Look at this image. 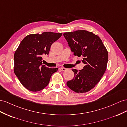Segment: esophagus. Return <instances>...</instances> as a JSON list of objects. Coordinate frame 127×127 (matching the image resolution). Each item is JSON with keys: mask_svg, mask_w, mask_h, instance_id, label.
<instances>
[{"mask_svg": "<svg viewBox=\"0 0 127 127\" xmlns=\"http://www.w3.org/2000/svg\"><path fill=\"white\" fill-rule=\"evenodd\" d=\"M60 70L61 71H65L66 70V68L65 67H61L60 68Z\"/></svg>", "mask_w": 127, "mask_h": 127, "instance_id": "obj_1", "label": "esophagus"}]
</instances>
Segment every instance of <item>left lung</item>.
Instances as JSON below:
<instances>
[{
  "mask_svg": "<svg viewBox=\"0 0 127 127\" xmlns=\"http://www.w3.org/2000/svg\"><path fill=\"white\" fill-rule=\"evenodd\" d=\"M75 56L82 57L83 69H73L74 78L67 86L76 93H84L93 89L103 76L107 67L108 52L98 36L84 30L63 34Z\"/></svg>",
  "mask_w": 127,
  "mask_h": 127,
  "instance_id": "obj_1",
  "label": "left lung"
}]
</instances>
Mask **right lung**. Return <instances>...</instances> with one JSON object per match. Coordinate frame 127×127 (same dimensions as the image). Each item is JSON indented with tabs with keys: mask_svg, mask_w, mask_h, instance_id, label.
Here are the masks:
<instances>
[{
	"mask_svg": "<svg viewBox=\"0 0 127 127\" xmlns=\"http://www.w3.org/2000/svg\"><path fill=\"white\" fill-rule=\"evenodd\" d=\"M62 33L45 32L41 34H31L21 42L14 54V71L25 88L38 92L49 84L52 75L57 68L42 65V56L48 55L50 46Z\"/></svg>",
	"mask_w": 127,
	"mask_h": 127,
	"instance_id": "right-lung-1",
	"label": "right lung"
}]
</instances>
